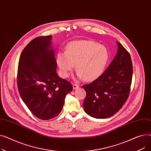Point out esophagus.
<instances>
[{"label":"esophagus","mask_w":151,"mask_h":151,"mask_svg":"<svg viewBox=\"0 0 151 151\" xmlns=\"http://www.w3.org/2000/svg\"><path fill=\"white\" fill-rule=\"evenodd\" d=\"M79 88V85L77 84H73V89H76Z\"/></svg>","instance_id":"34e87169"}]
</instances>
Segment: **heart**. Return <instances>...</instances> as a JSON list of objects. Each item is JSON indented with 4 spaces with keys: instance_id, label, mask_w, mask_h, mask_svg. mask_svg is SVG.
<instances>
[{
    "instance_id": "heart-1",
    "label": "heart",
    "mask_w": 151,
    "mask_h": 151,
    "mask_svg": "<svg viewBox=\"0 0 151 151\" xmlns=\"http://www.w3.org/2000/svg\"><path fill=\"white\" fill-rule=\"evenodd\" d=\"M106 47L93 41L71 42L66 52H59L56 62L63 78L68 76L76 64L77 75L86 81H93L104 72L108 60Z\"/></svg>"
}]
</instances>
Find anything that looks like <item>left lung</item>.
<instances>
[{"mask_svg": "<svg viewBox=\"0 0 151 151\" xmlns=\"http://www.w3.org/2000/svg\"><path fill=\"white\" fill-rule=\"evenodd\" d=\"M117 53L106 70L96 80L83 86L86 92L83 107L89 116L104 119L119 111L127 100L133 66L129 52L119 42Z\"/></svg>", "mask_w": 151, "mask_h": 151, "instance_id": "obj_1", "label": "left lung"}]
</instances>
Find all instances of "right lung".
<instances>
[{
	"instance_id": "add662e5",
	"label": "right lung",
	"mask_w": 151,
	"mask_h": 151,
	"mask_svg": "<svg viewBox=\"0 0 151 151\" xmlns=\"http://www.w3.org/2000/svg\"><path fill=\"white\" fill-rule=\"evenodd\" d=\"M51 39V35L33 39L22 51L18 67L20 96L30 112L42 120L58 116L65 96L73 89L71 83L57 74Z\"/></svg>"
}]
</instances>
